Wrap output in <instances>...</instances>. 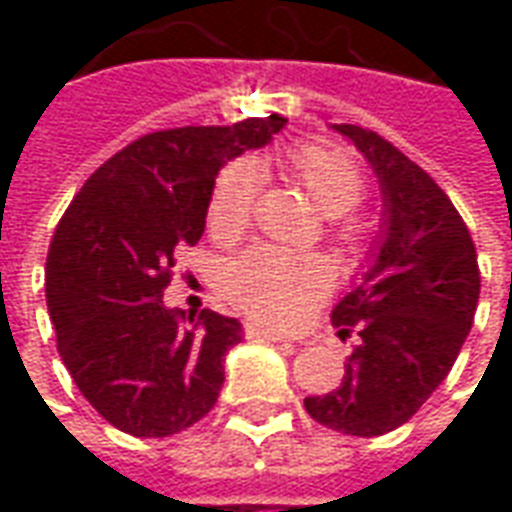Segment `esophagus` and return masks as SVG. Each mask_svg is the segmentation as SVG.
<instances>
[{"instance_id":"1","label":"esophagus","mask_w":512,"mask_h":512,"mask_svg":"<svg viewBox=\"0 0 512 512\" xmlns=\"http://www.w3.org/2000/svg\"><path fill=\"white\" fill-rule=\"evenodd\" d=\"M246 334H249V337L268 340V343H290V337L274 332V329H266V326H246Z\"/></svg>"}]
</instances>
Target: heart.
<instances>
[{
    "mask_svg": "<svg viewBox=\"0 0 512 512\" xmlns=\"http://www.w3.org/2000/svg\"><path fill=\"white\" fill-rule=\"evenodd\" d=\"M293 178L307 189L326 216L354 211L365 197V178L356 161L343 150L326 145H301L288 156ZM263 175L252 161H233L213 183L208 222L219 233L241 230L255 211ZM351 235V233H348ZM227 299L257 321L293 326L326 296L329 268L318 257L299 255L274 246H257L224 268Z\"/></svg>",
    "mask_w": 512,
    "mask_h": 512,
    "instance_id": "heart-1",
    "label": "heart"
}]
</instances>
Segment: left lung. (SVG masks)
<instances>
[{
  "instance_id": "left-lung-1",
  "label": "left lung",
  "mask_w": 512,
  "mask_h": 512,
  "mask_svg": "<svg viewBox=\"0 0 512 512\" xmlns=\"http://www.w3.org/2000/svg\"><path fill=\"white\" fill-rule=\"evenodd\" d=\"M367 158L381 186L370 266L332 310L340 337L359 334L329 395L304 397L315 422L381 436L414 417L447 378L472 329L480 268L461 213L428 172L376 131L332 126Z\"/></svg>"
}]
</instances>
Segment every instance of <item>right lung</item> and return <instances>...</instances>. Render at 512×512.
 <instances>
[{"mask_svg":"<svg viewBox=\"0 0 512 512\" xmlns=\"http://www.w3.org/2000/svg\"><path fill=\"white\" fill-rule=\"evenodd\" d=\"M285 123L271 115L139 136L95 169L57 224L46 257L57 351L117 430L164 439L216 403L241 323L213 310L186 321L161 296L178 244L205 233L219 169L268 145Z\"/></svg>","mask_w":512,"mask_h":512,"instance_id":"right-lung-1","label":"right lung"}]
</instances>
